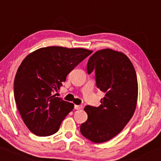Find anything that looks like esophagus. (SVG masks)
Masks as SVG:
<instances>
[{"mask_svg":"<svg viewBox=\"0 0 161 161\" xmlns=\"http://www.w3.org/2000/svg\"><path fill=\"white\" fill-rule=\"evenodd\" d=\"M74 108L75 110H81L82 108V105H75Z\"/></svg>","mask_w":161,"mask_h":161,"instance_id":"1","label":"esophagus"}]
</instances>
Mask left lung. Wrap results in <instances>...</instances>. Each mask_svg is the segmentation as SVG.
I'll return each mask as SVG.
<instances>
[{"instance_id":"obj_1","label":"left lung","mask_w":161,"mask_h":161,"mask_svg":"<svg viewBox=\"0 0 161 161\" xmlns=\"http://www.w3.org/2000/svg\"><path fill=\"white\" fill-rule=\"evenodd\" d=\"M95 73L96 86L105 94L99 107L87 105L88 119L81 124L84 137L95 143L111 139L133 116L138 98V81L132 62L112 49L97 51L90 57L87 72Z\"/></svg>"}]
</instances>
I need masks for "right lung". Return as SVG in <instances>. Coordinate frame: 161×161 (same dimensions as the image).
Instances as JSON below:
<instances>
[{
    "label": "right lung",
    "instance_id": "add662e5",
    "mask_svg": "<svg viewBox=\"0 0 161 161\" xmlns=\"http://www.w3.org/2000/svg\"><path fill=\"white\" fill-rule=\"evenodd\" d=\"M92 51L52 46L31 53L14 79V98L28 129L38 136L56 133L74 104L56 97L66 75Z\"/></svg>",
    "mask_w": 161,
    "mask_h": 161
}]
</instances>
